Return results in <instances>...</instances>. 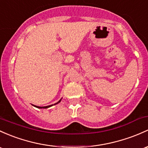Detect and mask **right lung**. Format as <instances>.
<instances>
[{
	"label": "right lung",
	"instance_id": "add662e5",
	"mask_svg": "<svg viewBox=\"0 0 148 148\" xmlns=\"http://www.w3.org/2000/svg\"><path fill=\"white\" fill-rule=\"evenodd\" d=\"M61 100H60V101H58V102L56 103V104H58V103H59L60 101H61ZM52 105H53V104H52ZM52 105H49V106H42H42H34H34H36V107H37V108H44V109H46V108L50 107V106H51Z\"/></svg>",
	"mask_w": 148,
	"mask_h": 148
}]
</instances>
